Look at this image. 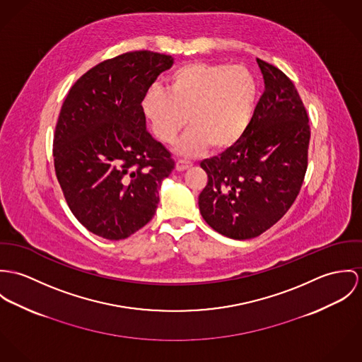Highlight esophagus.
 Wrapping results in <instances>:
<instances>
[{
    "label": "esophagus",
    "mask_w": 362,
    "mask_h": 362,
    "mask_svg": "<svg viewBox=\"0 0 362 362\" xmlns=\"http://www.w3.org/2000/svg\"><path fill=\"white\" fill-rule=\"evenodd\" d=\"M192 165H193V163L190 161H186V160H177V161H176V170L183 172V170L189 169Z\"/></svg>",
    "instance_id": "esophagus-1"
}]
</instances>
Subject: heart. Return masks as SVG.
I'll return each instance as SVG.
<instances>
[{"label":"heart","instance_id":"heart-1","mask_svg":"<svg viewBox=\"0 0 362 362\" xmlns=\"http://www.w3.org/2000/svg\"><path fill=\"white\" fill-rule=\"evenodd\" d=\"M255 100L257 81L245 66L193 62L168 76L166 90L151 87L141 107L162 143H170L187 121L192 127L176 151L193 156L206 146L219 151L238 143L252 119Z\"/></svg>","mask_w":362,"mask_h":362}]
</instances>
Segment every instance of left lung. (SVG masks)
<instances>
[{
  "mask_svg": "<svg viewBox=\"0 0 362 362\" xmlns=\"http://www.w3.org/2000/svg\"><path fill=\"white\" fill-rule=\"evenodd\" d=\"M265 91L240 140L219 157L201 161L208 183L201 215L218 233L252 239L274 226L300 193L308 161L305 107L281 69L257 59Z\"/></svg>",
  "mask_w": 362,
  "mask_h": 362,
  "instance_id": "left-lung-1",
  "label": "left lung"
}]
</instances>
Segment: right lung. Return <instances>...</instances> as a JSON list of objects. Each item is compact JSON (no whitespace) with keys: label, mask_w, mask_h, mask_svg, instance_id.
Wrapping results in <instances>:
<instances>
[{"label":"right lung","mask_w":362,"mask_h":362,"mask_svg":"<svg viewBox=\"0 0 362 362\" xmlns=\"http://www.w3.org/2000/svg\"><path fill=\"white\" fill-rule=\"evenodd\" d=\"M172 64L153 51L122 54L87 71L62 104L52 148L57 179L76 219L103 239L122 240L147 225L175 168L147 132L141 107Z\"/></svg>","instance_id":"obj_1"}]
</instances>
